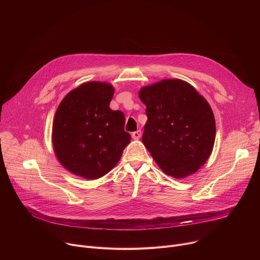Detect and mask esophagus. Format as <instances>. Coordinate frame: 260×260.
Listing matches in <instances>:
<instances>
[{
    "label": "esophagus",
    "mask_w": 260,
    "mask_h": 260,
    "mask_svg": "<svg viewBox=\"0 0 260 260\" xmlns=\"http://www.w3.org/2000/svg\"><path fill=\"white\" fill-rule=\"evenodd\" d=\"M141 135H142L141 131H137V132H134V133H133L132 137H133L134 140H139V139L141 138Z\"/></svg>",
    "instance_id": "obj_1"
}]
</instances>
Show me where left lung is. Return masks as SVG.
<instances>
[{"mask_svg": "<svg viewBox=\"0 0 260 260\" xmlns=\"http://www.w3.org/2000/svg\"><path fill=\"white\" fill-rule=\"evenodd\" d=\"M146 106L142 142L162 172L176 179L198 172L210 157L216 136L213 111L198 90L180 79L144 86Z\"/></svg>", "mask_w": 260, "mask_h": 260, "instance_id": "8db88e82", "label": "left lung"}]
</instances>
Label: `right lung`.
<instances>
[{"label":"right lung","mask_w":260,"mask_h":260,"mask_svg":"<svg viewBox=\"0 0 260 260\" xmlns=\"http://www.w3.org/2000/svg\"><path fill=\"white\" fill-rule=\"evenodd\" d=\"M110 83L90 81L71 90L60 102L52 125V145L60 165L72 174L95 180L119 161L131 135L125 117L109 105Z\"/></svg>","instance_id":"right-lung-1"}]
</instances>
